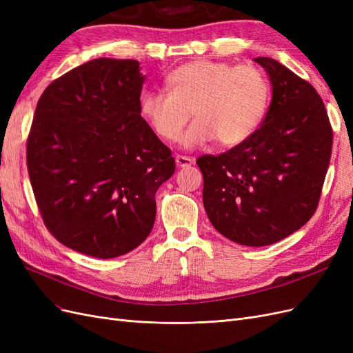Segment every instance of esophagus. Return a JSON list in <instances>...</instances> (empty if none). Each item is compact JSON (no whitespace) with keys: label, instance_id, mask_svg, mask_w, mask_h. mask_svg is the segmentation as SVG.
<instances>
[{"label":"esophagus","instance_id":"1","mask_svg":"<svg viewBox=\"0 0 353 353\" xmlns=\"http://www.w3.org/2000/svg\"><path fill=\"white\" fill-rule=\"evenodd\" d=\"M175 162H176L178 168H188L194 163V159L188 157V156H176Z\"/></svg>","mask_w":353,"mask_h":353}]
</instances>
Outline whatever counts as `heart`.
Listing matches in <instances>:
<instances>
[{
  "instance_id": "1",
  "label": "heart",
  "mask_w": 353,
  "mask_h": 353,
  "mask_svg": "<svg viewBox=\"0 0 353 353\" xmlns=\"http://www.w3.org/2000/svg\"><path fill=\"white\" fill-rule=\"evenodd\" d=\"M165 91H144L140 113L162 141L181 138L193 148L216 140L234 147L258 130L270 101V83L263 72L249 63L232 66L225 61L196 60L181 65L166 77Z\"/></svg>"
}]
</instances>
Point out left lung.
I'll list each match as a JSON object with an SVG mask.
<instances>
[{
	"label": "left lung",
	"mask_w": 353,
	"mask_h": 353,
	"mask_svg": "<svg viewBox=\"0 0 353 353\" xmlns=\"http://www.w3.org/2000/svg\"><path fill=\"white\" fill-rule=\"evenodd\" d=\"M272 85L262 125L219 156L196 160L203 205L223 237L261 248L312 218L330 163L333 130L311 83L270 57H256Z\"/></svg>",
	"instance_id": "left-lung-1"
}]
</instances>
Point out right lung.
Masks as SVG:
<instances>
[{"instance_id":"right-lung-1","label":"right lung","mask_w":353,"mask_h":353,"mask_svg":"<svg viewBox=\"0 0 353 353\" xmlns=\"http://www.w3.org/2000/svg\"><path fill=\"white\" fill-rule=\"evenodd\" d=\"M137 60L95 59L51 82L28 137V172L46 227L61 244L100 259L150 234L157 188L175 159L140 114Z\"/></svg>"}]
</instances>
